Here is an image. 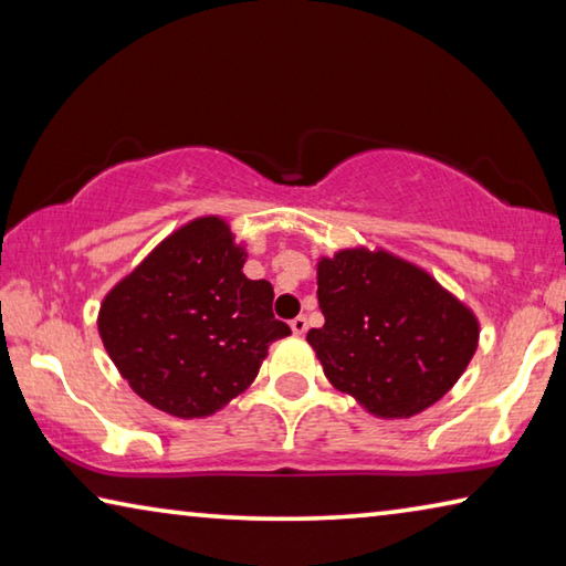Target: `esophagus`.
Returning a JSON list of instances; mask_svg holds the SVG:
<instances>
[{
  "label": "esophagus",
  "mask_w": 566,
  "mask_h": 566,
  "mask_svg": "<svg viewBox=\"0 0 566 566\" xmlns=\"http://www.w3.org/2000/svg\"><path fill=\"white\" fill-rule=\"evenodd\" d=\"M290 327H292L294 334H300V337H302V334L306 332V327H310V322H306V317H294L290 322Z\"/></svg>",
  "instance_id": "34e87169"
}]
</instances>
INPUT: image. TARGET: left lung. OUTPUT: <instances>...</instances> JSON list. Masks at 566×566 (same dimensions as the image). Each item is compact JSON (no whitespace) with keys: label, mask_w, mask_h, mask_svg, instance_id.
I'll use <instances>...</instances> for the list:
<instances>
[{"label":"left lung","mask_w":566,"mask_h":566,"mask_svg":"<svg viewBox=\"0 0 566 566\" xmlns=\"http://www.w3.org/2000/svg\"><path fill=\"white\" fill-rule=\"evenodd\" d=\"M324 327L306 342L334 389L381 419H409L464 375L479 322L432 274L385 249H339L317 262Z\"/></svg>","instance_id":"8db88e82"}]
</instances>
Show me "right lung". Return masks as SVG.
Wrapping results in <instances>:
<instances>
[{"mask_svg": "<svg viewBox=\"0 0 566 566\" xmlns=\"http://www.w3.org/2000/svg\"><path fill=\"white\" fill-rule=\"evenodd\" d=\"M244 262L224 219L199 217L104 296V349L151 407L179 419L214 415L252 385L270 344L292 334L274 319L272 284L249 280Z\"/></svg>", "mask_w": 566, "mask_h": 566, "instance_id": "1", "label": "right lung"}]
</instances>
